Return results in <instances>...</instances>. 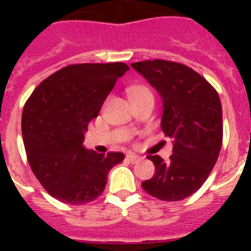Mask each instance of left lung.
<instances>
[{"label": "left lung", "instance_id": "obj_1", "mask_svg": "<svg viewBox=\"0 0 251 251\" xmlns=\"http://www.w3.org/2000/svg\"><path fill=\"white\" fill-rule=\"evenodd\" d=\"M126 69L76 64L49 75L33 90L22 113V135L33 175L53 198L86 204L101 195L122 152L84 147V131Z\"/></svg>", "mask_w": 251, "mask_h": 251}]
</instances>
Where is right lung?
Listing matches in <instances>:
<instances>
[{"label": "right lung", "instance_id": "1", "mask_svg": "<svg viewBox=\"0 0 251 251\" xmlns=\"http://www.w3.org/2000/svg\"><path fill=\"white\" fill-rule=\"evenodd\" d=\"M131 66L159 91L164 109L161 129L171 138L167 156L150 157L155 175L142 187L165 202L187 198L204 183L222 149L218 92L194 70L177 62L152 60Z\"/></svg>", "mask_w": 251, "mask_h": 251}]
</instances>
